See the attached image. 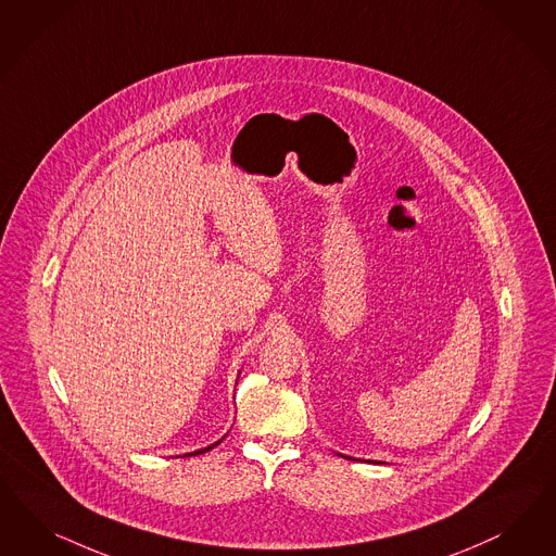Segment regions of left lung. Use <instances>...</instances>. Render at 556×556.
<instances>
[{
    "instance_id": "8db88e82",
    "label": "left lung",
    "mask_w": 556,
    "mask_h": 556,
    "mask_svg": "<svg viewBox=\"0 0 556 556\" xmlns=\"http://www.w3.org/2000/svg\"><path fill=\"white\" fill-rule=\"evenodd\" d=\"M343 458H348V460H359V458H352V456H345V454H340ZM364 463H372V460H364Z\"/></svg>"
}]
</instances>
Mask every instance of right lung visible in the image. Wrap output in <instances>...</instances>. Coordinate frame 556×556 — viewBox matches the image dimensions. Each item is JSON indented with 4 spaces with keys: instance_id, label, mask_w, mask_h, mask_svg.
Segmentation results:
<instances>
[{
    "instance_id": "obj_1",
    "label": "right lung",
    "mask_w": 556,
    "mask_h": 556,
    "mask_svg": "<svg viewBox=\"0 0 556 556\" xmlns=\"http://www.w3.org/2000/svg\"><path fill=\"white\" fill-rule=\"evenodd\" d=\"M225 435H227V433H225ZM225 435H223L218 442H215V444H211V446H206V448L194 450V452H186L184 456H197V454H204V452H208V450H213L215 446H218V444L225 440Z\"/></svg>"
}]
</instances>
